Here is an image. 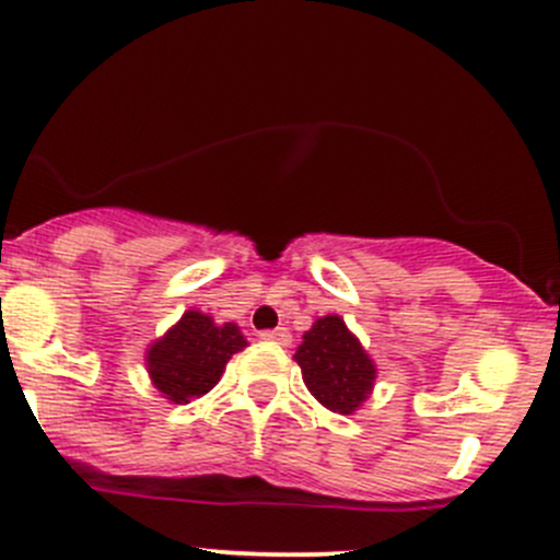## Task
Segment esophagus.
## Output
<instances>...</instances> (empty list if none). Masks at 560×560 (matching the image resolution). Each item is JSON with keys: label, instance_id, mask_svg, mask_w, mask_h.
<instances>
[{"label": "esophagus", "instance_id": "obj_1", "mask_svg": "<svg viewBox=\"0 0 560 560\" xmlns=\"http://www.w3.org/2000/svg\"><path fill=\"white\" fill-rule=\"evenodd\" d=\"M259 338H265V341H273V343H281V347H287L290 343V330L287 327H276V330H262L259 332Z\"/></svg>", "mask_w": 560, "mask_h": 560}]
</instances>
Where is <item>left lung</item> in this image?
<instances>
[{
  "mask_svg": "<svg viewBox=\"0 0 560 560\" xmlns=\"http://www.w3.org/2000/svg\"><path fill=\"white\" fill-rule=\"evenodd\" d=\"M308 393L336 415H354L371 395L376 365L341 316H319L295 352Z\"/></svg>",
  "mask_w": 560,
  "mask_h": 560,
  "instance_id": "obj_1",
  "label": "left lung"
}]
</instances>
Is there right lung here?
Instances as JSON below:
<instances>
[{
	"mask_svg": "<svg viewBox=\"0 0 560 560\" xmlns=\"http://www.w3.org/2000/svg\"><path fill=\"white\" fill-rule=\"evenodd\" d=\"M246 347L235 322L217 325L208 314L186 312L178 322L149 347L145 365L154 387L173 404H189L213 389L224 365Z\"/></svg>",
	"mask_w": 560,
	"mask_h": 560,
	"instance_id": "right-lung-1",
	"label": "right lung"
}]
</instances>
